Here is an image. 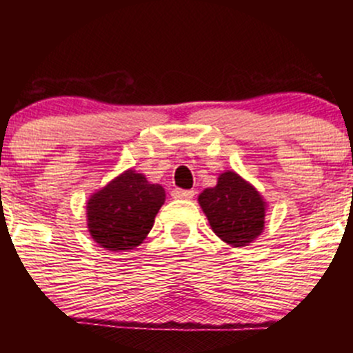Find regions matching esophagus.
Segmentation results:
<instances>
[{
  "label": "esophagus",
  "mask_w": 353,
  "mask_h": 353,
  "mask_svg": "<svg viewBox=\"0 0 353 353\" xmlns=\"http://www.w3.org/2000/svg\"><path fill=\"white\" fill-rule=\"evenodd\" d=\"M174 199H192L194 190H184V189H174L172 190Z\"/></svg>",
  "instance_id": "obj_1"
}]
</instances>
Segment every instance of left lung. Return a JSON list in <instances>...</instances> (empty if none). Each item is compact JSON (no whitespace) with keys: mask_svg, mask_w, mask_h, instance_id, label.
I'll use <instances>...</instances> for the list:
<instances>
[{"mask_svg":"<svg viewBox=\"0 0 353 353\" xmlns=\"http://www.w3.org/2000/svg\"><path fill=\"white\" fill-rule=\"evenodd\" d=\"M214 234L232 247H245L264 232L267 202L236 171L219 174L217 184L197 197Z\"/></svg>","mask_w":353,"mask_h":353,"instance_id":"8db88e82","label":"left lung"}]
</instances>
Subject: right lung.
<instances>
[{"label":"right lung","instance_id":"obj_1","mask_svg":"<svg viewBox=\"0 0 353 353\" xmlns=\"http://www.w3.org/2000/svg\"><path fill=\"white\" fill-rule=\"evenodd\" d=\"M165 201L161 184L128 169L109 181L86 202V224L98 245L124 252L143 244Z\"/></svg>","mask_w":353,"mask_h":353}]
</instances>
